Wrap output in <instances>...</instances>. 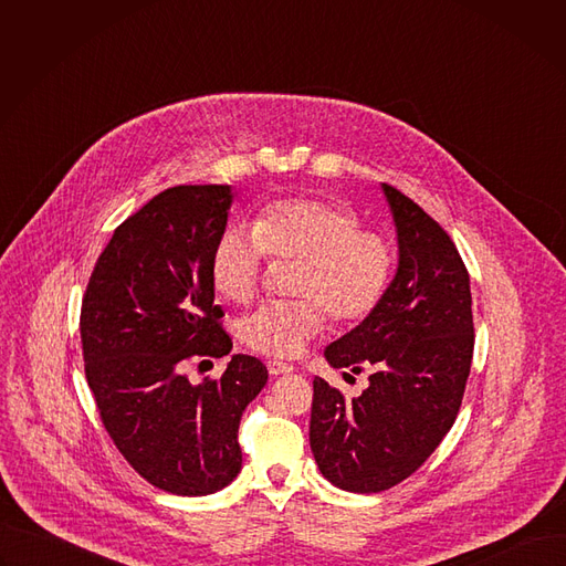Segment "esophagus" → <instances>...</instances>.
I'll list each match as a JSON object with an SVG mask.
<instances>
[{"mask_svg":"<svg viewBox=\"0 0 566 566\" xmlns=\"http://www.w3.org/2000/svg\"><path fill=\"white\" fill-rule=\"evenodd\" d=\"M266 367H269L271 376H284V374L293 371V367L289 363H282V360H269Z\"/></svg>","mask_w":566,"mask_h":566,"instance_id":"1","label":"esophagus"}]
</instances>
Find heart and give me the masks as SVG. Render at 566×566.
<instances>
[{
  "label": "heart",
  "instance_id": "1",
  "mask_svg": "<svg viewBox=\"0 0 566 566\" xmlns=\"http://www.w3.org/2000/svg\"><path fill=\"white\" fill-rule=\"evenodd\" d=\"M336 201L295 197L269 203L253 230L228 226L214 244V289L234 304H251L262 289L266 258L297 262L293 302L264 304L241 319L239 340L269 358H295L327 327L365 317L385 295L394 271L391 241L358 226Z\"/></svg>",
  "mask_w": 566,
  "mask_h": 566
}]
</instances>
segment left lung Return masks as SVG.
Returning a JSON list of instances; mask_svg holds the SVG:
<instances>
[{
  "mask_svg": "<svg viewBox=\"0 0 566 566\" xmlns=\"http://www.w3.org/2000/svg\"><path fill=\"white\" fill-rule=\"evenodd\" d=\"M398 269L356 329L325 349L336 369H369L356 396L315 376L308 441L319 472L349 493H380L417 472L452 428L474 349L472 295L450 234L382 184ZM349 376V374H345Z\"/></svg>",
  "mask_w": 566,
  "mask_h": 566,
  "instance_id": "8db88e82",
  "label": "left lung"
}]
</instances>
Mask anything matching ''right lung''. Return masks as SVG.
Segmentation results:
<instances>
[{
	"instance_id": "add662e5",
	"label": "right lung",
	"mask_w": 566,
	"mask_h": 566,
	"mask_svg": "<svg viewBox=\"0 0 566 566\" xmlns=\"http://www.w3.org/2000/svg\"><path fill=\"white\" fill-rule=\"evenodd\" d=\"M230 186H177L127 217L90 277L80 338L101 421L151 486L186 497L221 491L241 470L239 421L262 391V360L234 354L195 385L192 358L232 349L214 304L210 260Z\"/></svg>"
}]
</instances>
